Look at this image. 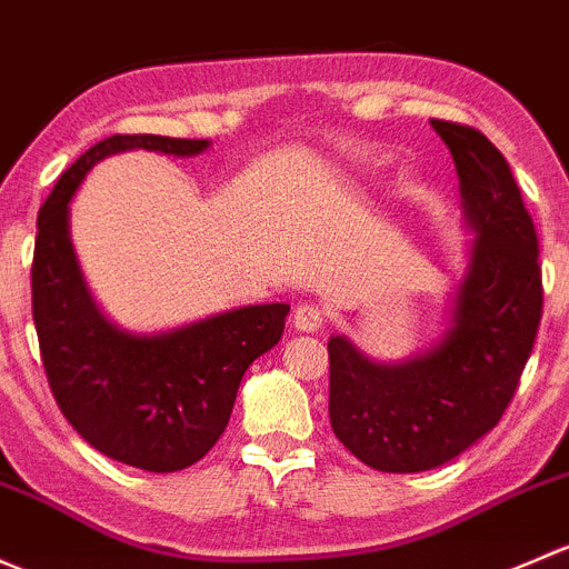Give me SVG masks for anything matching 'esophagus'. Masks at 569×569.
Segmentation results:
<instances>
[{
	"label": "esophagus",
	"instance_id": "1",
	"mask_svg": "<svg viewBox=\"0 0 569 569\" xmlns=\"http://www.w3.org/2000/svg\"><path fill=\"white\" fill-rule=\"evenodd\" d=\"M323 309L315 307V303H301V307H296V312H292V326H296L298 331L315 333L318 328H323Z\"/></svg>",
	"mask_w": 569,
	"mask_h": 569
}]
</instances>
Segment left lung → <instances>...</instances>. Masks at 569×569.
<instances>
[{
    "mask_svg": "<svg viewBox=\"0 0 569 569\" xmlns=\"http://www.w3.org/2000/svg\"><path fill=\"white\" fill-rule=\"evenodd\" d=\"M455 158L471 241L447 326L427 350L400 361L328 339V416L345 449L375 471L443 466L488 436L507 411L542 318L535 221L507 158L485 133L430 120Z\"/></svg>",
    "mask_w": 569,
    "mask_h": 569,
    "instance_id": "obj_1",
    "label": "left lung"
}]
</instances>
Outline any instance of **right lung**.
<instances>
[{"label": "right lung", "mask_w": 569, "mask_h": 569, "mask_svg": "<svg viewBox=\"0 0 569 569\" xmlns=\"http://www.w3.org/2000/svg\"><path fill=\"white\" fill-rule=\"evenodd\" d=\"M208 148L210 139L114 133L76 158L38 216L32 318L57 406L98 452L153 473L194 466L213 449L243 372L282 339L290 307L254 303L169 331H126L87 287L70 241V199L109 156L150 150L191 158Z\"/></svg>", "instance_id": "right-lung-1"}]
</instances>
